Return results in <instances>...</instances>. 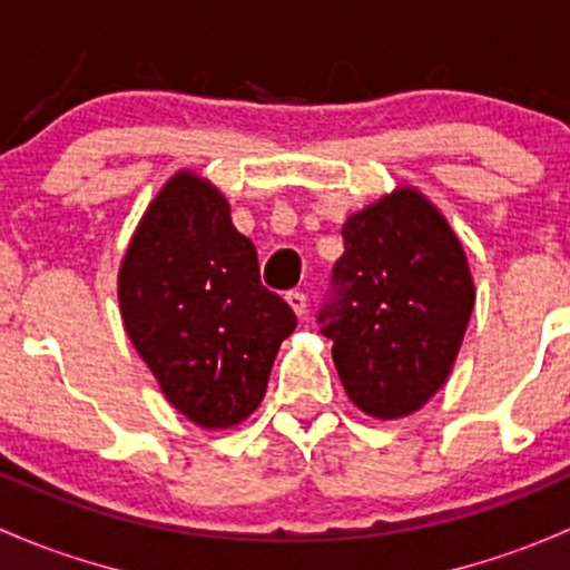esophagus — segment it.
I'll list each match as a JSON object with an SVG mask.
<instances>
[{
    "instance_id": "obj_1",
    "label": "esophagus",
    "mask_w": 570,
    "mask_h": 570,
    "mask_svg": "<svg viewBox=\"0 0 570 570\" xmlns=\"http://www.w3.org/2000/svg\"><path fill=\"white\" fill-rule=\"evenodd\" d=\"M286 303L292 305V311H295L297 316H305V311H308V297H305L303 292H297V289L286 292Z\"/></svg>"
}]
</instances>
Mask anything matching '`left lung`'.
I'll return each instance as SVG.
<instances>
[{"label":"left lung","mask_w":570,"mask_h":570,"mask_svg":"<svg viewBox=\"0 0 570 570\" xmlns=\"http://www.w3.org/2000/svg\"><path fill=\"white\" fill-rule=\"evenodd\" d=\"M320 311L341 385L380 421L412 415L445 385L472 305L459 237L423 194L399 188L350 215Z\"/></svg>","instance_id":"1"}]
</instances>
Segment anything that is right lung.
Instances as JSON below:
<instances>
[{"label":"right lung","mask_w":570,"mask_h":570,"mask_svg":"<svg viewBox=\"0 0 570 570\" xmlns=\"http://www.w3.org/2000/svg\"><path fill=\"white\" fill-rule=\"evenodd\" d=\"M119 311L166 399L205 429L245 421L265 399L295 311L262 286L229 202L177 171L144 213L119 267Z\"/></svg>","instance_id":"obj_1"}]
</instances>
